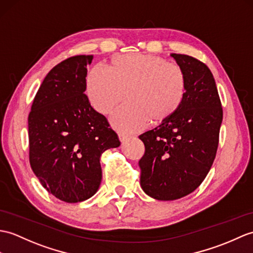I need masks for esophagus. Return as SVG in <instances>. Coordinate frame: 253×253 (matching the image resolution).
Returning a JSON list of instances; mask_svg holds the SVG:
<instances>
[{
  "instance_id": "1",
  "label": "esophagus",
  "mask_w": 253,
  "mask_h": 253,
  "mask_svg": "<svg viewBox=\"0 0 253 253\" xmlns=\"http://www.w3.org/2000/svg\"><path fill=\"white\" fill-rule=\"evenodd\" d=\"M119 138H120V140H121V142L124 143V142H126V141L129 139V136H128V134H126V133L120 132V133H119Z\"/></svg>"
}]
</instances>
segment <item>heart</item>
Wrapping results in <instances>:
<instances>
[{
    "instance_id": "1",
    "label": "heart",
    "mask_w": 253,
    "mask_h": 253,
    "mask_svg": "<svg viewBox=\"0 0 253 253\" xmlns=\"http://www.w3.org/2000/svg\"><path fill=\"white\" fill-rule=\"evenodd\" d=\"M86 93L98 113L108 115L123 100L128 103L113 114L112 124L123 132L161 126L178 114L187 93V76L178 64L149 54H123L105 67L91 69Z\"/></svg>"
}]
</instances>
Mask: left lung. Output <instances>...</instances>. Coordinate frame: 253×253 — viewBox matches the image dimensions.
<instances>
[{
    "label": "left lung",
    "instance_id": "8db88e82",
    "mask_svg": "<svg viewBox=\"0 0 253 253\" xmlns=\"http://www.w3.org/2000/svg\"><path fill=\"white\" fill-rule=\"evenodd\" d=\"M187 76V93L171 121L140 134V184L158 201H174L202 184L212 166L223 119L213 75L196 58L171 54Z\"/></svg>",
    "mask_w": 253,
    "mask_h": 253
}]
</instances>
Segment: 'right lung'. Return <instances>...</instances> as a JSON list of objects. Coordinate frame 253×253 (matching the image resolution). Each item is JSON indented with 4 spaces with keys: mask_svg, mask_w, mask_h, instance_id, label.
I'll list each match as a JSON object with an SVG mask.
<instances>
[{
    "mask_svg": "<svg viewBox=\"0 0 253 253\" xmlns=\"http://www.w3.org/2000/svg\"><path fill=\"white\" fill-rule=\"evenodd\" d=\"M92 56H74L45 76L28 117L29 161L48 193L66 203L90 198L101 183L100 156L121 142L85 95Z\"/></svg>",
    "mask_w": 253,
    "mask_h": 253,
    "instance_id": "1",
    "label": "right lung"
}]
</instances>
